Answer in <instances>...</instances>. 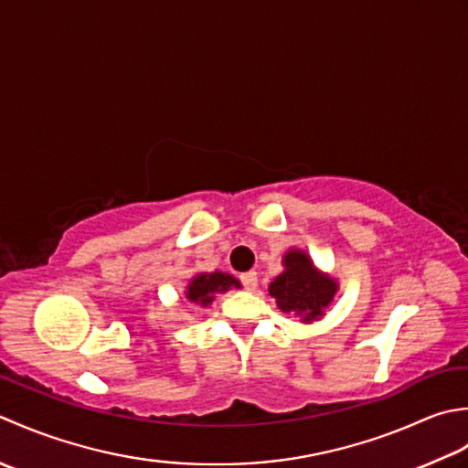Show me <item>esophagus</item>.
Wrapping results in <instances>:
<instances>
[{
    "instance_id": "esophagus-1",
    "label": "esophagus",
    "mask_w": 468,
    "mask_h": 468,
    "mask_svg": "<svg viewBox=\"0 0 468 468\" xmlns=\"http://www.w3.org/2000/svg\"><path fill=\"white\" fill-rule=\"evenodd\" d=\"M240 281H242V284H244V289L246 291H254L256 289V284H259V276H256V272H244V274H240Z\"/></svg>"
}]
</instances>
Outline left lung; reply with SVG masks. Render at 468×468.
Segmentation results:
<instances>
[{"mask_svg":"<svg viewBox=\"0 0 468 468\" xmlns=\"http://www.w3.org/2000/svg\"><path fill=\"white\" fill-rule=\"evenodd\" d=\"M284 271L271 282L269 292L279 309L294 313L309 323L323 317L337 292V281L314 269L309 254L292 248L282 259Z\"/></svg>","mask_w":468,"mask_h":468,"instance_id":"8db88e82","label":"left lung"}]
</instances>
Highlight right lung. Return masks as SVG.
I'll use <instances>...</instances> for the list:
<instances>
[{"label": "right lung", "instance_id": "obj_1", "mask_svg": "<svg viewBox=\"0 0 468 468\" xmlns=\"http://www.w3.org/2000/svg\"><path fill=\"white\" fill-rule=\"evenodd\" d=\"M232 287L240 289V282H238L232 274L218 272V271L216 272H202L189 281L187 291H186V299L192 303H199L202 307H207V304H212L218 292H226Z\"/></svg>", "mask_w": 468, "mask_h": 468}]
</instances>
